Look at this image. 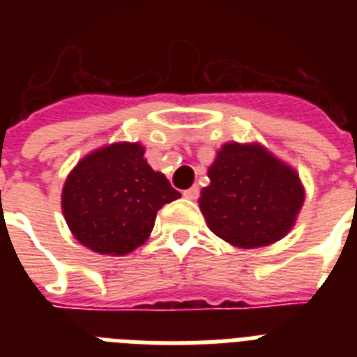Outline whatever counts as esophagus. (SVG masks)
<instances>
[{"label": "esophagus", "instance_id": "1", "mask_svg": "<svg viewBox=\"0 0 357 357\" xmlns=\"http://www.w3.org/2000/svg\"><path fill=\"white\" fill-rule=\"evenodd\" d=\"M183 196L187 198V200H196V198L200 196V189H198V187L195 185V187H190V189L183 190Z\"/></svg>", "mask_w": 357, "mask_h": 357}]
</instances>
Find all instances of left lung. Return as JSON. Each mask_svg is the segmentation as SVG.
Masks as SVG:
<instances>
[{"mask_svg": "<svg viewBox=\"0 0 357 357\" xmlns=\"http://www.w3.org/2000/svg\"><path fill=\"white\" fill-rule=\"evenodd\" d=\"M200 211L213 234L237 248L278 243L304 206V185L291 165L259 142H226L207 170Z\"/></svg>", "mask_w": 357, "mask_h": 357, "instance_id": "8db88e82", "label": "left lung"}]
</instances>
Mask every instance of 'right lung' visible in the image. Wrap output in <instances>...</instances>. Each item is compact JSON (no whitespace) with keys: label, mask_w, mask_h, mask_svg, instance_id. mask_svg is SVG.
<instances>
[{"label":"right lung","mask_w":357,"mask_h":357,"mask_svg":"<svg viewBox=\"0 0 357 357\" xmlns=\"http://www.w3.org/2000/svg\"><path fill=\"white\" fill-rule=\"evenodd\" d=\"M144 151L140 142H113L72 168L61 207L77 243L102 255L131 254L148 241L157 211L181 198Z\"/></svg>","instance_id":"add662e5"}]
</instances>
